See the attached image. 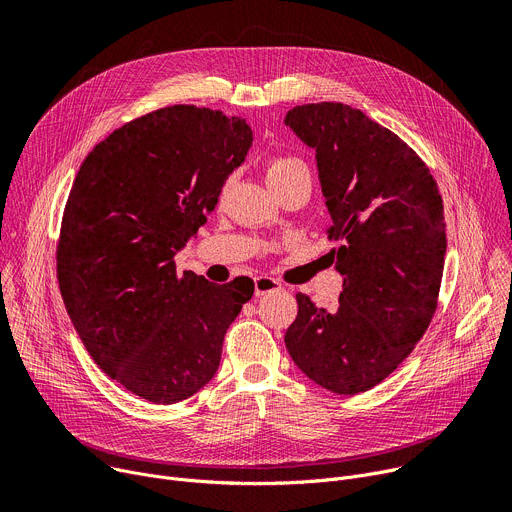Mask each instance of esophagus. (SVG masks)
<instances>
[{
	"instance_id": "1",
	"label": "esophagus",
	"mask_w": 512,
	"mask_h": 512,
	"mask_svg": "<svg viewBox=\"0 0 512 512\" xmlns=\"http://www.w3.org/2000/svg\"><path fill=\"white\" fill-rule=\"evenodd\" d=\"M278 290H282V284H280L278 280L267 278V276L255 278V296H257V298H259V296H265V294H269V292H278Z\"/></svg>"
}]
</instances>
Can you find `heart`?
Here are the masks:
<instances>
[{"label":"heart","mask_w":512,"mask_h":512,"mask_svg":"<svg viewBox=\"0 0 512 512\" xmlns=\"http://www.w3.org/2000/svg\"><path fill=\"white\" fill-rule=\"evenodd\" d=\"M265 177L271 189H278L296 179H311V168L298 156H271L265 162Z\"/></svg>","instance_id":"b5f03b06"}]
</instances>
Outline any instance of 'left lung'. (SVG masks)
Here are the masks:
<instances>
[{
	"label": "left lung",
	"mask_w": 512,
	"mask_h": 512,
	"mask_svg": "<svg viewBox=\"0 0 512 512\" xmlns=\"http://www.w3.org/2000/svg\"><path fill=\"white\" fill-rule=\"evenodd\" d=\"M286 125L317 150L329 212L327 257L344 276L333 309L298 292L286 331L296 366L317 385L356 395L412 354L438 306L445 210L426 162L391 129L342 102L294 107Z\"/></svg>",
	"instance_id": "8db88e82"
}]
</instances>
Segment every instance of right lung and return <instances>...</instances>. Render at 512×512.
<instances>
[{"mask_svg": "<svg viewBox=\"0 0 512 512\" xmlns=\"http://www.w3.org/2000/svg\"><path fill=\"white\" fill-rule=\"evenodd\" d=\"M251 144L245 119L173 105L115 129L78 170L59 290L92 360L133 395L166 405L197 393L253 296L249 278L212 284L175 265Z\"/></svg>", "mask_w": 512, "mask_h": 512, "instance_id": "1", "label": "right lung"}]
</instances>
